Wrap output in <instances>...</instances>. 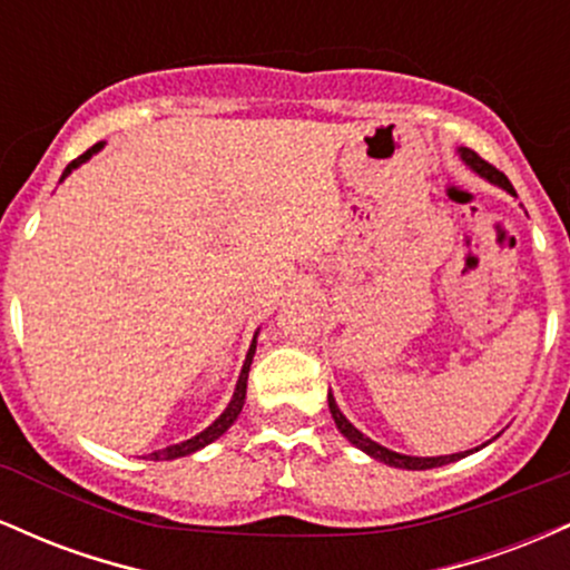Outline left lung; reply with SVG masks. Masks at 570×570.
<instances>
[{"label":"left lung","instance_id":"obj_1","mask_svg":"<svg viewBox=\"0 0 570 570\" xmlns=\"http://www.w3.org/2000/svg\"><path fill=\"white\" fill-rule=\"evenodd\" d=\"M458 153H461V158L466 160V166H472L476 174L485 176V179H488V181H493V185L503 187V189H507L509 195H517V193H514V187L509 185L507 176H503L495 166H490L488 160H482L480 155L474 153V149L461 147V149H458ZM326 399H330V412H332V417H335V423H337L340 434H343L345 440H348L351 444H356L358 450H364V453H367L370 458H375V461L389 463V466H396V469H412V472H421V469H436V466H444V463H453V461H458V458H466L469 453H472V450H466V453L436 455V458H415V455H402V453H394V450H389V448H383V444L372 442L370 436H364L362 431H358L356 426H353V423L348 421V417H345L343 412H340L337 402H335V396L330 394ZM474 450H476V448H474Z\"/></svg>","mask_w":570,"mask_h":570}]
</instances>
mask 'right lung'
Wrapping results in <instances>:
<instances>
[{
    "instance_id": "right-lung-1",
    "label": "right lung",
    "mask_w": 570,
    "mask_h": 570,
    "mask_svg": "<svg viewBox=\"0 0 570 570\" xmlns=\"http://www.w3.org/2000/svg\"><path fill=\"white\" fill-rule=\"evenodd\" d=\"M101 147H104V141H98V144H94V147L88 149V153H82L80 158H77V160H71L69 166H67V171H63L61 179H67V176H69L71 171H75L77 166H82L85 160H90V155H96L98 149H101ZM254 351H257V335H254L252 345H248V353H246L244 370H240V375H238V383H235V391H233V399H230V404H227L225 412H222V415L217 417V421H214L212 426H208L206 431H200L198 436H193V440H187V442H179V444H171V448H166V450H155V453H149V455H147L149 461H171V458H181V455H189V453H195V450L206 448V444H212L214 440H219V436L225 434V431L233 426V423H235V417H238V415H240V410H244V399H246V381H248V367H252Z\"/></svg>"
}]
</instances>
